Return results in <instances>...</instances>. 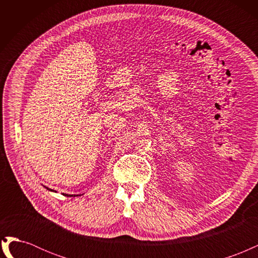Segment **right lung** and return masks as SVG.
Segmentation results:
<instances>
[{
	"label": "right lung",
	"instance_id": "obj_1",
	"mask_svg": "<svg viewBox=\"0 0 258 258\" xmlns=\"http://www.w3.org/2000/svg\"><path fill=\"white\" fill-rule=\"evenodd\" d=\"M46 188H47V187H46ZM47 189H49V188H47ZM49 190H51V189H49ZM66 196H69V195H68V194H66ZM70 196H71V197H72V196H73V195H70ZM74 197H75V195H74Z\"/></svg>",
	"mask_w": 258,
	"mask_h": 258
}]
</instances>
